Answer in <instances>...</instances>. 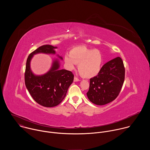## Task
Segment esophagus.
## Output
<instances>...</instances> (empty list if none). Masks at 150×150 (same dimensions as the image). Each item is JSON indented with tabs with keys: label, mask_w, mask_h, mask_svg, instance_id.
<instances>
[{
	"label": "esophagus",
	"mask_w": 150,
	"mask_h": 150,
	"mask_svg": "<svg viewBox=\"0 0 150 150\" xmlns=\"http://www.w3.org/2000/svg\"><path fill=\"white\" fill-rule=\"evenodd\" d=\"M74 81L75 82H76V81H79V79H78V78H76V76H75V77H74Z\"/></svg>",
	"instance_id": "obj_1"
}]
</instances>
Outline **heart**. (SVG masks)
I'll return each mask as SVG.
<instances>
[{
	"label": "heart",
	"mask_w": 150,
	"mask_h": 150,
	"mask_svg": "<svg viewBox=\"0 0 150 150\" xmlns=\"http://www.w3.org/2000/svg\"><path fill=\"white\" fill-rule=\"evenodd\" d=\"M64 59L67 68L70 70L74 69L76 64H78L79 74L87 78H93L98 74L103 60L98 50H92L84 46L72 48L69 53L65 54Z\"/></svg>",
	"instance_id": "b5f03b06"
}]
</instances>
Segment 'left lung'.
Listing matches in <instances>:
<instances>
[{"label": "left lung", "mask_w": 150, "mask_h": 150, "mask_svg": "<svg viewBox=\"0 0 150 150\" xmlns=\"http://www.w3.org/2000/svg\"><path fill=\"white\" fill-rule=\"evenodd\" d=\"M125 75V67L120 57L105 63L98 75L90 79L87 93L90 101L97 105H104L115 100L122 88Z\"/></svg>", "instance_id": "obj_1"}]
</instances>
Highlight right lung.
<instances>
[{
    "mask_svg": "<svg viewBox=\"0 0 150 150\" xmlns=\"http://www.w3.org/2000/svg\"><path fill=\"white\" fill-rule=\"evenodd\" d=\"M55 48L56 47L46 45L31 52L27 60L24 75L25 86L33 98L38 104L47 108L56 106L62 101L74 81V75L71 71L59 70V62L56 60L47 74L35 76L31 71L30 63L33 54L38 53L54 54Z\"/></svg>",
    "mask_w": 150,
    "mask_h": 150,
    "instance_id": "obj_1",
    "label": "right lung"
}]
</instances>
